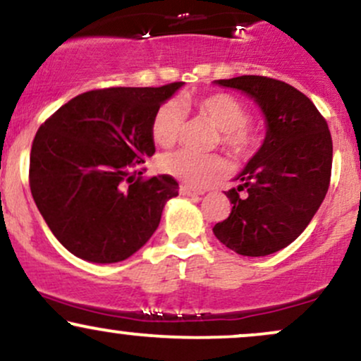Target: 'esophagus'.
Instances as JSON below:
<instances>
[{
    "label": "esophagus",
    "instance_id": "34e87169",
    "mask_svg": "<svg viewBox=\"0 0 361 361\" xmlns=\"http://www.w3.org/2000/svg\"><path fill=\"white\" fill-rule=\"evenodd\" d=\"M180 193L185 195V197H198V195L204 193V190H193V188H190V186L181 185L180 186Z\"/></svg>",
    "mask_w": 361,
    "mask_h": 361
}]
</instances>
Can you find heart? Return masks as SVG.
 <instances>
[{
    "instance_id": "heart-1",
    "label": "heart",
    "mask_w": 361,
    "mask_h": 361,
    "mask_svg": "<svg viewBox=\"0 0 361 361\" xmlns=\"http://www.w3.org/2000/svg\"><path fill=\"white\" fill-rule=\"evenodd\" d=\"M188 106L219 128L217 144L233 159L244 163L258 154L263 144L259 130L251 120L247 105L238 97L224 91L188 98ZM186 122L183 106L176 100H166L157 106L151 122V135L159 146H173L181 137ZM159 169L190 188H202L224 175L226 161L219 154L198 156L195 152H166L159 157Z\"/></svg>"
}]
</instances>
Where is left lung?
<instances>
[{"label":"left lung","mask_w":361,"mask_h":361,"mask_svg":"<svg viewBox=\"0 0 361 361\" xmlns=\"http://www.w3.org/2000/svg\"><path fill=\"white\" fill-rule=\"evenodd\" d=\"M217 85L258 102L268 122L261 149L226 192L229 217L214 234L243 256H267L295 241L324 200L333 166V139L321 111L302 91L267 76H238ZM246 189V197L238 192Z\"/></svg>","instance_id":"obj_1"}]
</instances>
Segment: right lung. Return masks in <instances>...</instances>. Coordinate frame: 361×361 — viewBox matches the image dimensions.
I'll use <instances>...</instances> for the list:
<instances>
[{
	"mask_svg": "<svg viewBox=\"0 0 361 361\" xmlns=\"http://www.w3.org/2000/svg\"><path fill=\"white\" fill-rule=\"evenodd\" d=\"M181 85L86 91L39 127L30 192L49 229L74 256L117 263L154 234L178 181L144 178L140 166L154 154V111Z\"/></svg>",
	"mask_w": 361,
	"mask_h": 361,
	"instance_id": "1",
	"label": "right lung"
}]
</instances>
